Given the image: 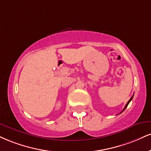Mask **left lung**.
Returning a JSON list of instances; mask_svg holds the SVG:
<instances>
[{"instance_id": "obj_1", "label": "left lung", "mask_w": 151, "mask_h": 151, "mask_svg": "<svg viewBox=\"0 0 151 151\" xmlns=\"http://www.w3.org/2000/svg\"><path fill=\"white\" fill-rule=\"evenodd\" d=\"M133 97H134V95L132 96V98H131V99H129V101H128V102H127V104H126V105H125V107H124V109H123V110H122V111L121 112H123V111H124V110H125V109H126V108H127V105H129V103H130V101H132V99H133Z\"/></svg>"}]
</instances>
